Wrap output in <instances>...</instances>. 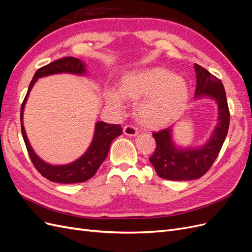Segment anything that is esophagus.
Here are the masks:
<instances>
[{
	"mask_svg": "<svg viewBox=\"0 0 252 252\" xmlns=\"http://www.w3.org/2000/svg\"><path fill=\"white\" fill-rule=\"evenodd\" d=\"M123 132H124V134L129 135V136H135L136 134H138V130H136V128L131 126V125L124 126Z\"/></svg>",
	"mask_w": 252,
	"mask_h": 252,
	"instance_id": "esophagus-1",
	"label": "esophagus"
}]
</instances>
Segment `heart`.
Segmentation results:
<instances>
[{"label":"heart","instance_id":"b5f03b06","mask_svg":"<svg viewBox=\"0 0 252 252\" xmlns=\"http://www.w3.org/2000/svg\"><path fill=\"white\" fill-rule=\"evenodd\" d=\"M107 103L116 110L124 109V100L136 102L134 114L148 129H159L177 121L189 101L186 81L163 67H150L126 73L119 90L110 89Z\"/></svg>","mask_w":252,"mask_h":252}]
</instances>
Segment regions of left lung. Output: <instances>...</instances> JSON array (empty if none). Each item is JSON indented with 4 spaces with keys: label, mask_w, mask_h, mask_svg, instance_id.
Returning <instances> with one entry per match:
<instances>
[{
    "label": "left lung",
    "mask_w": 252,
    "mask_h": 252,
    "mask_svg": "<svg viewBox=\"0 0 252 252\" xmlns=\"http://www.w3.org/2000/svg\"><path fill=\"white\" fill-rule=\"evenodd\" d=\"M196 87L194 96H208L218 105V122L210 139L197 148H181L172 140V128H166L152 135L157 147L149 161L159 178L170 181H189L199 179L207 172L219 156L229 128L230 113L226 93L220 82L202 66L194 64Z\"/></svg>",
    "instance_id": "left-lung-1"
}]
</instances>
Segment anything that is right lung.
<instances>
[{
	"label": "right lung",
	"instance_id": "obj_1",
	"mask_svg": "<svg viewBox=\"0 0 252 252\" xmlns=\"http://www.w3.org/2000/svg\"><path fill=\"white\" fill-rule=\"evenodd\" d=\"M57 73H72L78 75H84L86 73V64L82 62L80 59L72 57H66L53 61L50 64L41 67L34 73L32 81L30 82L26 96L23 101L21 107V128L22 135L24 139L26 148L30 159L33 163L36 170L39 171L44 178L51 182L62 183V184H72V183H82L93 178L95 174L98 167L105 161L107 157L111 142L118 138L123 132L121 125L107 124L105 122H96L94 128V134L93 142L81 158L77 161L66 165H51L48 164L33 151L30 145L24 125H23V112H24L25 104L29 95L30 90L33 87L37 79L47 77V75Z\"/></svg>",
	"mask_w": 252,
	"mask_h": 252
}]
</instances>
